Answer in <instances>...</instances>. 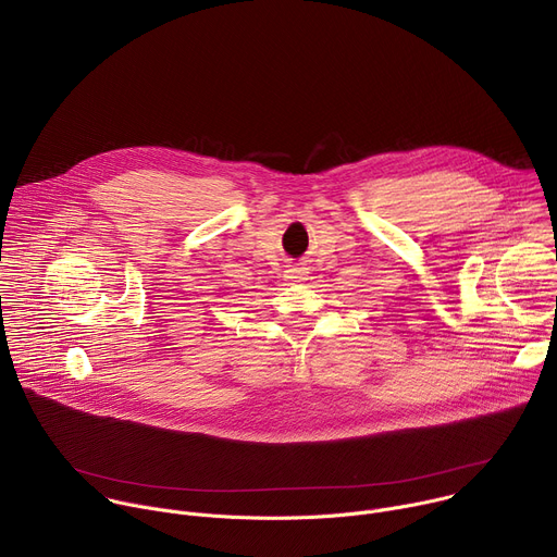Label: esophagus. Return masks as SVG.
I'll return each instance as SVG.
<instances>
[{
  "instance_id": "1",
  "label": "esophagus",
  "mask_w": 557,
  "mask_h": 557,
  "mask_svg": "<svg viewBox=\"0 0 557 557\" xmlns=\"http://www.w3.org/2000/svg\"><path fill=\"white\" fill-rule=\"evenodd\" d=\"M284 277H286V282H290V284H299V282L308 280V269H306V267H293V269L286 271Z\"/></svg>"
}]
</instances>
